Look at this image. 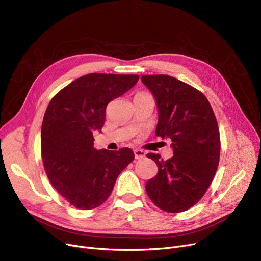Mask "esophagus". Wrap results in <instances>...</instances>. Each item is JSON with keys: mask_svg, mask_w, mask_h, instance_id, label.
Instances as JSON below:
<instances>
[{"mask_svg": "<svg viewBox=\"0 0 261 261\" xmlns=\"http://www.w3.org/2000/svg\"><path fill=\"white\" fill-rule=\"evenodd\" d=\"M134 156L136 160H142L146 156V152L142 149H135L134 150Z\"/></svg>", "mask_w": 261, "mask_h": 261, "instance_id": "34e87169", "label": "esophagus"}]
</instances>
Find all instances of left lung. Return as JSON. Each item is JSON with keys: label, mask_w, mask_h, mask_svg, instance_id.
Returning a JSON list of instances; mask_svg holds the SVG:
<instances>
[{"label": "left lung", "mask_w": 261, "mask_h": 261, "mask_svg": "<svg viewBox=\"0 0 261 261\" xmlns=\"http://www.w3.org/2000/svg\"><path fill=\"white\" fill-rule=\"evenodd\" d=\"M159 108L155 134L169 138L173 156L147 158L158 165V174L146 184L155 206L167 213L193 207L206 193L220 159V133L206 96L196 88L168 75L142 76Z\"/></svg>", "instance_id": "8db88e82"}]
</instances>
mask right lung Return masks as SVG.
<instances>
[{
    "mask_svg": "<svg viewBox=\"0 0 261 261\" xmlns=\"http://www.w3.org/2000/svg\"><path fill=\"white\" fill-rule=\"evenodd\" d=\"M139 75L92 73L72 81L49 101L41 129V155L49 182L73 206L93 210L111 195L134 160L130 148H94L108 103L129 91Z\"/></svg>",
    "mask_w": 261,
    "mask_h": 261,
    "instance_id": "1",
    "label": "right lung"
}]
</instances>
